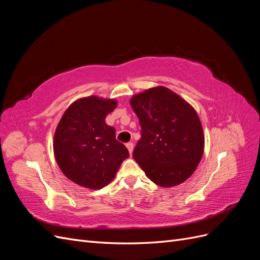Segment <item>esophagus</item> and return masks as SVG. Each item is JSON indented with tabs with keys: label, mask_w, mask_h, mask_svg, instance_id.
Wrapping results in <instances>:
<instances>
[{
	"label": "esophagus",
	"mask_w": 260,
	"mask_h": 260,
	"mask_svg": "<svg viewBox=\"0 0 260 260\" xmlns=\"http://www.w3.org/2000/svg\"><path fill=\"white\" fill-rule=\"evenodd\" d=\"M125 146H127V148H128V151H129L130 155H131V154H132V152H133V143L129 142V143H127V144H125Z\"/></svg>",
	"instance_id": "34e87169"
}]
</instances>
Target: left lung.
<instances>
[{
    "label": "left lung",
    "mask_w": 260,
    "mask_h": 260,
    "mask_svg": "<svg viewBox=\"0 0 260 260\" xmlns=\"http://www.w3.org/2000/svg\"><path fill=\"white\" fill-rule=\"evenodd\" d=\"M130 104L142 129L133 158L157 185L171 187L184 182L204 153L205 139L198 113L165 86L136 94Z\"/></svg>",
    "instance_id": "1"
}]
</instances>
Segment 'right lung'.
Wrapping results in <instances>:
<instances>
[{"label": "right lung", "instance_id": "add662e5", "mask_svg": "<svg viewBox=\"0 0 260 260\" xmlns=\"http://www.w3.org/2000/svg\"><path fill=\"white\" fill-rule=\"evenodd\" d=\"M117 107L114 99L96 95L75 101L61 116L54 135V156L61 172L76 184L100 190L114 180L127 147L105 122Z\"/></svg>", "mask_w": 260, "mask_h": 260}]
</instances>
